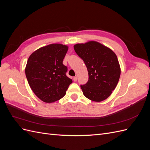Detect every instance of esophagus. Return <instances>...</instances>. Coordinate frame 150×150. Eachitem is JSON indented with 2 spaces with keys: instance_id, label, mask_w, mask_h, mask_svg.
Wrapping results in <instances>:
<instances>
[{
  "instance_id": "obj_1",
  "label": "esophagus",
  "mask_w": 150,
  "mask_h": 150,
  "mask_svg": "<svg viewBox=\"0 0 150 150\" xmlns=\"http://www.w3.org/2000/svg\"><path fill=\"white\" fill-rule=\"evenodd\" d=\"M73 80H74V81H77V77L76 76H74V78H73Z\"/></svg>"
}]
</instances>
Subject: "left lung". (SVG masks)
I'll use <instances>...</instances> for the list:
<instances>
[{"label":"left lung","mask_w":150,"mask_h":150,"mask_svg":"<svg viewBox=\"0 0 150 150\" xmlns=\"http://www.w3.org/2000/svg\"><path fill=\"white\" fill-rule=\"evenodd\" d=\"M74 49L88 71V83L81 86L83 94L95 102L105 100L116 88L121 74L116 54L110 48L94 40L76 44Z\"/></svg>","instance_id":"left-lung-1"}]
</instances>
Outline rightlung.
Returning <instances> with one entry per match:
<instances>
[{
  "instance_id": "1",
  "label": "right lung",
  "mask_w": 150,
  "mask_h": 150,
  "mask_svg": "<svg viewBox=\"0 0 150 150\" xmlns=\"http://www.w3.org/2000/svg\"><path fill=\"white\" fill-rule=\"evenodd\" d=\"M68 46L51 44L30 54L25 69L27 79L34 93L43 102L51 103L65 96L72 83L66 76L62 64Z\"/></svg>"
}]
</instances>
